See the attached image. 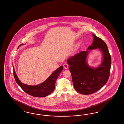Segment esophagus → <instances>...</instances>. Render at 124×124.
Returning <instances> with one entry per match:
<instances>
[{
    "mask_svg": "<svg viewBox=\"0 0 124 124\" xmlns=\"http://www.w3.org/2000/svg\"><path fill=\"white\" fill-rule=\"evenodd\" d=\"M63 66H64V69H68V64H64V65H63Z\"/></svg>",
    "mask_w": 124,
    "mask_h": 124,
    "instance_id": "obj_1",
    "label": "esophagus"
}]
</instances>
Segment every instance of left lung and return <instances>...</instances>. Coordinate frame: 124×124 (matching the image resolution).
<instances>
[{
  "label": "left lung",
  "mask_w": 124,
  "mask_h": 124,
  "mask_svg": "<svg viewBox=\"0 0 124 124\" xmlns=\"http://www.w3.org/2000/svg\"><path fill=\"white\" fill-rule=\"evenodd\" d=\"M91 45L85 51L71 57L67 60L75 90L82 94L94 93L101 89L109 78L111 57L104 41L94 34ZM97 49L102 54L101 63L97 67L90 66L87 57L91 50Z\"/></svg>",
  "instance_id": "1"
}]
</instances>
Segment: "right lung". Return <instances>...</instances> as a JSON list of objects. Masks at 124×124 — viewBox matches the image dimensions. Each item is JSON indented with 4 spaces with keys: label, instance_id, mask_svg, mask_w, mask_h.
<instances>
[{
    "label": "right lung",
    "instance_id": "obj_1",
    "mask_svg": "<svg viewBox=\"0 0 124 124\" xmlns=\"http://www.w3.org/2000/svg\"><path fill=\"white\" fill-rule=\"evenodd\" d=\"M23 45L24 44H22L19 45L18 48L20 46ZM13 68L15 80L24 92L34 97H43L49 95L54 91L56 81L60 73L63 70V66L62 65L56 70L43 83L36 85H29L21 82L16 73L13 66Z\"/></svg>",
    "mask_w": 124,
    "mask_h": 124
}]
</instances>
